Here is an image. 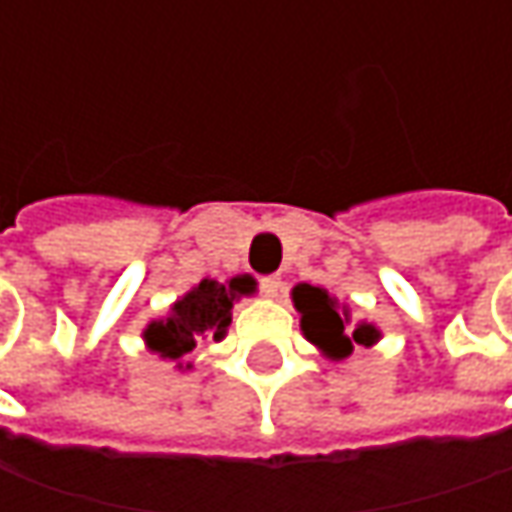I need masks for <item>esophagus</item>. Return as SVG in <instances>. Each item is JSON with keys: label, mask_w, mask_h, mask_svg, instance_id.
<instances>
[{"label": "esophagus", "mask_w": 512, "mask_h": 512, "mask_svg": "<svg viewBox=\"0 0 512 512\" xmlns=\"http://www.w3.org/2000/svg\"><path fill=\"white\" fill-rule=\"evenodd\" d=\"M262 290H265V296H276L282 290V279L279 276H265L262 279Z\"/></svg>", "instance_id": "34e87169"}]
</instances>
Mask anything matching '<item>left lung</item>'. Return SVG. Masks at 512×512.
<instances>
[{
	"label": "left lung",
	"instance_id": "obj_1",
	"mask_svg": "<svg viewBox=\"0 0 512 512\" xmlns=\"http://www.w3.org/2000/svg\"><path fill=\"white\" fill-rule=\"evenodd\" d=\"M293 302L302 313V330L307 339L327 350L333 359H344L353 350V342L367 347L379 339V330L373 325H356V330H347V313L336 307L322 287L296 285Z\"/></svg>",
	"mask_w": 512,
	"mask_h": 512
}]
</instances>
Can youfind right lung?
Returning a JSON list of instances; mask_svg holds the SVG:
<instances>
[{
	"label": "right lung",
	"instance_id": "obj_1",
	"mask_svg": "<svg viewBox=\"0 0 512 512\" xmlns=\"http://www.w3.org/2000/svg\"><path fill=\"white\" fill-rule=\"evenodd\" d=\"M253 282L236 276L227 285L216 279H202L185 299H179L165 322H153L145 330L148 344L165 359H182L199 339H222L230 325V307L239 293H250ZM190 367V364H187Z\"/></svg>",
	"mask_w": 512,
	"mask_h": 512
}]
</instances>
